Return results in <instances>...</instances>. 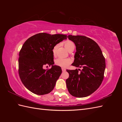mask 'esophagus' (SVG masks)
<instances>
[{
    "instance_id": "obj_1",
    "label": "esophagus",
    "mask_w": 122,
    "mask_h": 122,
    "mask_svg": "<svg viewBox=\"0 0 122 122\" xmlns=\"http://www.w3.org/2000/svg\"><path fill=\"white\" fill-rule=\"evenodd\" d=\"M61 70H62V72H65L66 71V69H65V68H61Z\"/></svg>"
}]
</instances>
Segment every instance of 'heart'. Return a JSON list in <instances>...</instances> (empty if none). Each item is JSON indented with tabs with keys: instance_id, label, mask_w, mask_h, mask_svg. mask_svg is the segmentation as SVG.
<instances>
[{
	"instance_id": "1",
	"label": "heart",
	"mask_w": 122,
	"mask_h": 122,
	"mask_svg": "<svg viewBox=\"0 0 122 122\" xmlns=\"http://www.w3.org/2000/svg\"><path fill=\"white\" fill-rule=\"evenodd\" d=\"M65 47L68 51H70L72 49H74L75 48V44L71 41L67 40L64 43ZM56 49H57V46H55L53 47L52 50V53L54 56H55L56 55ZM72 60L71 59L69 58H58L55 60V63L56 65L60 66V67L62 68H66L71 64Z\"/></svg>"
}]
</instances>
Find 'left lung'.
Here are the masks:
<instances>
[{
	"label": "left lung",
	"mask_w": 122,
	"mask_h": 122,
	"mask_svg": "<svg viewBox=\"0 0 122 122\" xmlns=\"http://www.w3.org/2000/svg\"><path fill=\"white\" fill-rule=\"evenodd\" d=\"M68 37L76 47L72 65L83 68L80 72L77 69L66 70L69 74L66 81L68 90L74 97H87L102 83L106 67L105 58L100 48L92 39L82 36L69 35Z\"/></svg>",
	"instance_id": "1"
}]
</instances>
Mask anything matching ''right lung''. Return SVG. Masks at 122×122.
Returning a JSON list of instances; mask_svg holds the SVG:
<instances>
[{"mask_svg":"<svg viewBox=\"0 0 122 122\" xmlns=\"http://www.w3.org/2000/svg\"><path fill=\"white\" fill-rule=\"evenodd\" d=\"M67 36L39 33L28 38L19 52L18 72L24 86L32 93L38 95L52 91L61 74V68L53 66V47L67 39ZM46 64L52 66L44 69Z\"/></svg>","mask_w":122,"mask_h":122,"instance_id":"right-lung-1","label":"right lung"}]
</instances>
